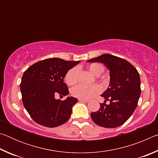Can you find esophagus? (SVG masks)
Segmentation results:
<instances>
[{
	"instance_id": "obj_1",
	"label": "esophagus",
	"mask_w": 158,
	"mask_h": 158,
	"mask_svg": "<svg viewBox=\"0 0 158 158\" xmlns=\"http://www.w3.org/2000/svg\"><path fill=\"white\" fill-rule=\"evenodd\" d=\"M79 102H88L89 100H86V99H81V98H79Z\"/></svg>"
}]
</instances>
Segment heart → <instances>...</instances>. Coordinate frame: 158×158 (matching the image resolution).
Listing matches in <instances>:
<instances>
[{
    "label": "heart",
    "mask_w": 158,
    "mask_h": 158,
    "mask_svg": "<svg viewBox=\"0 0 158 158\" xmlns=\"http://www.w3.org/2000/svg\"><path fill=\"white\" fill-rule=\"evenodd\" d=\"M90 73L95 76H100L105 70L104 66L100 63H91L88 67ZM79 70L77 67L69 69L65 75V81L68 85H74L79 81ZM103 80V79H102ZM101 92V88L98 84L90 86L84 85H78L71 90V94L74 97L81 99H89L99 94Z\"/></svg>",
    "instance_id": "b5f03b06"
}]
</instances>
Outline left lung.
Returning a JSON list of instances; mask_svg holds the SVG:
<instances>
[{"label":"left lung","mask_w":158,"mask_h":158,"mask_svg":"<svg viewBox=\"0 0 158 158\" xmlns=\"http://www.w3.org/2000/svg\"><path fill=\"white\" fill-rule=\"evenodd\" d=\"M88 62H100L107 67L110 74L109 87L101 95L105 99L98 111L92 112L93 121L99 126L114 128L121 126L137 108L141 95L138 71L126 60L111 54H102ZM110 102L109 105L105 103Z\"/></svg>","instance_id":"obj_1"}]
</instances>
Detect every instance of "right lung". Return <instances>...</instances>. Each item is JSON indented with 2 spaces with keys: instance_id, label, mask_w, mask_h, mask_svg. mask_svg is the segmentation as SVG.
<instances>
[{
  "instance_id": "1",
  "label": "right lung",
  "mask_w": 158,
  "mask_h": 158,
  "mask_svg": "<svg viewBox=\"0 0 158 158\" xmlns=\"http://www.w3.org/2000/svg\"><path fill=\"white\" fill-rule=\"evenodd\" d=\"M79 63L51 58L34 63L24 72L20 84L22 102L35 122L55 127L68 121L77 99L68 97L62 101L55 96L68 95L63 79L67 72Z\"/></svg>"
}]
</instances>
